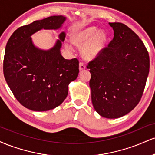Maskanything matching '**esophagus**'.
<instances>
[{
  "mask_svg": "<svg viewBox=\"0 0 155 155\" xmlns=\"http://www.w3.org/2000/svg\"><path fill=\"white\" fill-rule=\"evenodd\" d=\"M85 68H86V65H85L84 64L81 62V63H79V70L80 71H83V70H84Z\"/></svg>",
  "mask_w": 155,
  "mask_h": 155,
  "instance_id": "34e87169",
  "label": "esophagus"
}]
</instances>
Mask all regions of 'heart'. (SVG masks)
<instances>
[{
	"mask_svg": "<svg viewBox=\"0 0 155 155\" xmlns=\"http://www.w3.org/2000/svg\"><path fill=\"white\" fill-rule=\"evenodd\" d=\"M107 35L104 31H98L97 27L90 26L76 31L72 35L73 43L81 48V53L87 60H93L104 50ZM68 49H72L71 42H66Z\"/></svg>",
	"mask_w": 155,
	"mask_h": 155,
	"instance_id": "obj_1",
	"label": "heart"
}]
</instances>
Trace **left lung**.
<instances>
[{
    "label": "left lung",
    "instance_id": "obj_1",
    "mask_svg": "<svg viewBox=\"0 0 155 155\" xmlns=\"http://www.w3.org/2000/svg\"><path fill=\"white\" fill-rule=\"evenodd\" d=\"M114 38L88 63L92 103L101 116H124L139 103L149 72L148 51L138 35L120 22H109Z\"/></svg>",
    "mask_w": 155,
    "mask_h": 155
}]
</instances>
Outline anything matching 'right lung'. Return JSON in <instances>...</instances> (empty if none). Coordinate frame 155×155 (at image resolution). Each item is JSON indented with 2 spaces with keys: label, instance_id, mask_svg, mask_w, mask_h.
<instances>
[{
  "label": "right lung",
  "instance_id": "1",
  "mask_svg": "<svg viewBox=\"0 0 155 155\" xmlns=\"http://www.w3.org/2000/svg\"><path fill=\"white\" fill-rule=\"evenodd\" d=\"M65 19L60 15L34 21L16 30L6 44L5 79L17 100L32 111H49L60 106L66 98L68 84L79 75V60H66L60 53L65 32L49 50L35 47L31 37L41 29H59Z\"/></svg>",
  "mask_w": 155,
  "mask_h": 155
}]
</instances>
